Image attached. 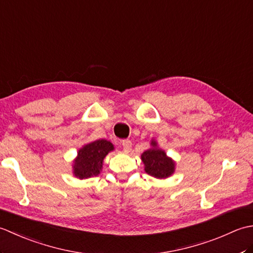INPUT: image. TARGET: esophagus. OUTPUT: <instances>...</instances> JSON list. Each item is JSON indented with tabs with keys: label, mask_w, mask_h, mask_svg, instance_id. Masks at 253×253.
Here are the masks:
<instances>
[{
	"label": "esophagus",
	"mask_w": 253,
	"mask_h": 253,
	"mask_svg": "<svg viewBox=\"0 0 253 253\" xmlns=\"http://www.w3.org/2000/svg\"><path fill=\"white\" fill-rule=\"evenodd\" d=\"M121 144H122L123 149L125 150L126 152H129V151H130V149H131V142H130L129 140H122V141H121Z\"/></svg>",
	"instance_id": "esophagus-1"
}]
</instances>
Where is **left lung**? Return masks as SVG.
<instances>
[{
  "mask_svg": "<svg viewBox=\"0 0 253 253\" xmlns=\"http://www.w3.org/2000/svg\"><path fill=\"white\" fill-rule=\"evenodd\" d=\"M151 149H148L141 154L146 173L155 178H168L175 171V162L166 155L165 151L158 148L155 140H151Z\"/></svg>",
  "mask_w": 253,
  "mask_h": 253,
  "instance_id": "1",
  "label": "left lung"
}]
</instances>
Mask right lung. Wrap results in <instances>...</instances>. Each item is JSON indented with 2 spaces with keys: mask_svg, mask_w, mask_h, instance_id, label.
<instances>
[{
  "mask_svg": "<svg viewBox=\"0 0 253 253\" xmlns=\"http://www.w3.org/2000/svg\"><path fill=\"white\" fill-rule=\"evenodd\" d=\"M113 150L114 146L105 139L84 144L79 150L77 158L74 161V175L80 179L98 176L103 168L104 158Z\"/></svg>",
  "mask_w": 253,
  "mask_h": 253,
  "instance_id": "right-lung-1",
  "label": "right lung"
}]
</instances>
